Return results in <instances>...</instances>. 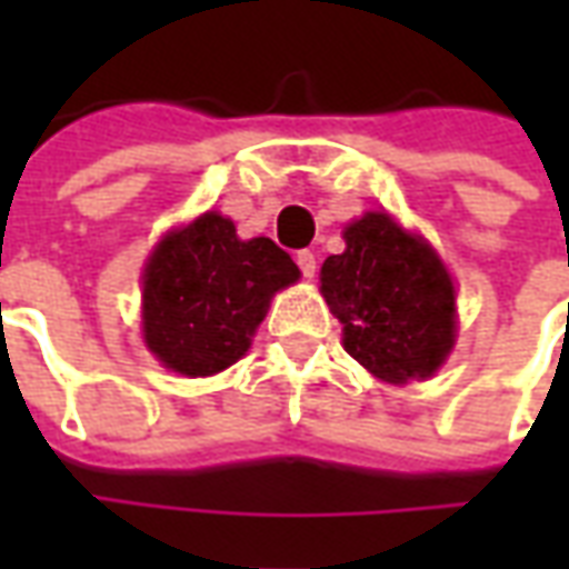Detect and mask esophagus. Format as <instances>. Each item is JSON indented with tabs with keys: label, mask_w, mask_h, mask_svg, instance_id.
I'll list each match as a JSON object with an SVG mask.
<instances>
[{
	"label": "esophagus",
	"mask_w": 569,
	"mask_h": 569,
	"mask_svg": "<svg viewBox=\"0 0 569 569\" xmlns=\"http://www.w3.org/2000/svg\"><path fill=\"white\" fill-rule=\"evenodd\" d=\"M296 261L305 277H313V273H317V256H313L310 249H301V252L296 256Z\"/></svg>",
	"instance_id": "1"
}]
</instances>
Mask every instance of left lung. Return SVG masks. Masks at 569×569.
Returning a JSON list of instances; mask_svg holds the SVG:
<instances>
[{
    "mask_svg": "<svg viewBox=\"0 0 569 569\" xmlns=\"http://www.w3.org/2000/svg\"><path fill=\"white\" fill-rule=\"evenodd\" d=\"M347 249L322 261V298L345 322V347L390 383L429 378L453 347V283L420 237L387 212L345 231Z\"/></svg>",
    "mask_w": 569,
    "mask_h": 569,
    "instance_id": "left-lung-1",
    "label": "left lung"
}]
</instances>
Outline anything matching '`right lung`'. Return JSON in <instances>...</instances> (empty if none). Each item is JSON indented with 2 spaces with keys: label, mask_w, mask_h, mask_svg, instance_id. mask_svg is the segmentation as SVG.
<instances>
[{
  "label": "right lung",
  "mask_w": 569,
  "mask_h": 569,
  "mask_svg": "<svg viewBox=\"0 0 569 569\" xmlns=\"http://www.w3.org/2000/svg\"><path fill=\"white\" fill-rule=\"evenodd\" d=\"M296 280V261L271 237L240 240L231 219L203 212L146 264V345L179 375H216L247 353L271 296Z\"/></svg>",
  "instance_id": "add662e5"
}]
</instances>
